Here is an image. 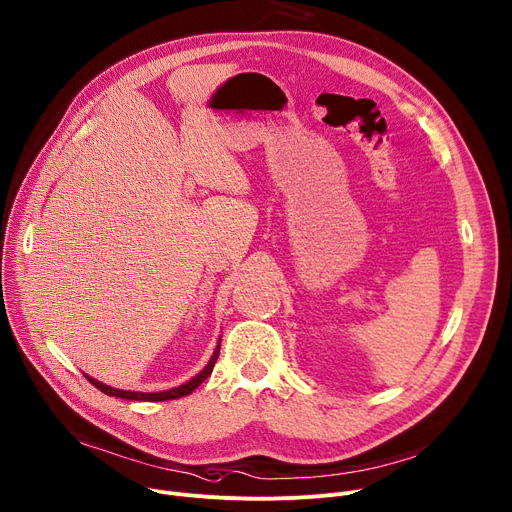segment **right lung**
I'll return each mask as SVG.
<instances>
[{
  "label": "right lung",
  "instance_id": "add662e5",
  "mask_svg": "<svg viewBox=\"0 0 512 512\" xmlns=\"http://www.w3.org/2000/svg\"><path fill=\"white\" fill-rule=\"evenodd\" d=\"M218 354H220V342H218V346H216V350H214V354H212V358H210V362H208V366L203 368L199 374H195V377L191 379V381H187V383H183V385H179V387H175V389H168V391H160V393H142V391H123V389H115V387H109V385H105V383H100V381H96V379H92V377H88V374H84V377L98 389V391H102L105 395H111V397H121V399H135V401H166V399H179V397H185V395H189V393H193L203 381H206L210 374H212V370H214V364H216V360H218Z\"/></svg>",
  "mask_w": 512,
  "mask_h": 512
}]
</instances>
